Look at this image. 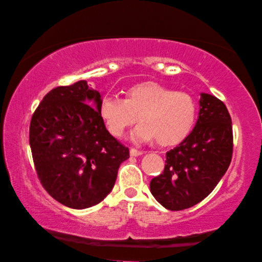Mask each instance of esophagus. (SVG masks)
<instances>
[{"label":"esophagus","mask_w":262,"mask_h":262,"mask_svg":"<svg viewBox=\"0 0 262 262\" xmlns=\"http://www.w3.org/2000/svg\"><path fill=\"white\" fill-rule=\"evenodd\" d=\"M130 154L132 157H139V156H141V154H143V151H138V149H136V148H131Z\"/></svg>","instance_id":"obj_1"}]
</instances>
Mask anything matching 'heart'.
<instances>
[{
    "mask_svg": "<svg viewBox=\"0 0 262 262\" xmlns=\"http://www.w3.org/2000/svg\"><path fill=\"white\" fill-rule=\"evenodd\" d=\"M196 111L189 94L157 82L128 88L124 100L105 95L98 105V114L113 136L122 137L138 117L140 123L131 138L143 143L157 139L161 146L177 145L187 138L194 127Z\"/></svg>",
    "mask_w": 262,
    "mask_h": 262,
    "instance_id": "1",
    "label": "heart"
}]
</instances>
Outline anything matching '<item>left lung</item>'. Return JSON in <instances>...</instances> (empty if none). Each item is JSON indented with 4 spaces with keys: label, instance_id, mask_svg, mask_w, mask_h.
I'll use <instances>...</instances> for the list:
<instances>
[{
    "label": "left lung",
    "instance_id": "obj_1",
    "mask_svg": "<svg viewBox=\"0 0 262 262\" xmlns=\"http://www.w3.org/2000/svg\"><path fill=\"white\" fill-rule=\"evenodd\" d=\"M199 117L188 137L166 153L164 173L153 178L149 190L166 209L194 207L211 192L232 158V122L224 103L201 93Z\"/></svg>",
    "mask_w": 262,
    "mask_h": 262
}]
</instances>
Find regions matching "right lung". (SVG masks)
Segmentation results:
<instances>
[{
	"label": "right lung",
	"instance_id": "right-lung-1",
	"mask_svg": "<svg viewBox=\"0 0 262 262\" xmlns=\"http://www.w3.org/2000/svg\"><path fill=\"white\" fill-rule=\"evenodd\" d=\"M102 94L85 80L47 93L32 116L30 147L46 191L72 209L96 205L113 190L128 148L98 114Z\"/></svg>",
	"mask_w": 262,
	"mask_h": 262
}]
</instances>
